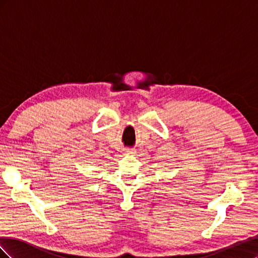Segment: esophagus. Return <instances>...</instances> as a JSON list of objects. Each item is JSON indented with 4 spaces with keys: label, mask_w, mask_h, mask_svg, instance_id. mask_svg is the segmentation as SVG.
I'll return each mask as SVG.
<instances>
[{
    "label": "esophagus",
    "mask_w": 258,
    "mask_h": 258,
    "mask_svg": "<svg viewBox=\"0 0 258 258\" xmlns=\"http://www.w3.org/2000/svg\"><path fill=\"white\" fill-rule=\"evenodd\" d=\"M123 153L126 154V155H132V154H134L135 152L132 151V150H129V148H124V150H123Z\"/></svg>",
    "instance_id": "obj_1"
}]
</instances>
